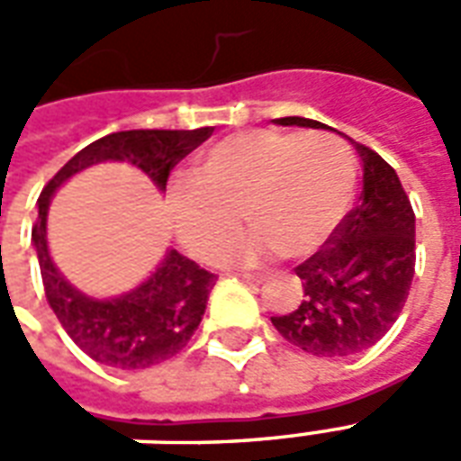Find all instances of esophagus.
Wrapping results in <instances>:
<instances>
[{"instance_id": "34e87169", "label": "esophagus", "mask_w": 461, "mask_h": 461, "mask_svg": "<svg viewBox=\"0 0 461 461\" xmlns=\"http://www.w3.org/2000/svg\"><path fill=\"white\" fill-rule=\"evenodd\" d=\"M241 281H247V284H261L264 281V276L261 274H237Z\"/></svg>"}]
</instances>
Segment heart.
I'll return each mask as SVG.
<instances>
[{
    "label": "heart",
    "instance_id": "obj_1",
    "mask_svg": "<svg viewBox=\"0 0 461 461\" xmlns=\"http://www.w3.org/2000/svg\"><path fill=\"white\" fill-rule=\"evenodd\" d=\"M353 194L356 158L339 138L237 132L202 155L197 177H172V227L190 254L214 259L247 213L258 234L235 242L220 261L257 264L274 251L301 261L339 231Z\"/></svg>",
    "mask_w": 461,
    "mask_h": 461
}]
</instances>
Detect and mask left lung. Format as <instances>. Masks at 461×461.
I'll use <instances>...</instances> for the list:
<instances>
[{
	"instance_id": "obj_1",
	"label": "left lung",
	"mask_w": 461,
	"mask_h": 461,
	"mask_svg": "<svg viewBox=\"0 0 461 461\" xmlns=\"http://www.w3.org/2000/svg\"><path fill=\"white\" fill-rule=\"evenodd\" d=\"M274 122L326 128L299 115ZM353 145L363 160L357 207L323 249L296 267L303 284L299 309L271 319L289 343L321 357L353 356L383 339L415 276V212L400 177L375 150Z\"/></svg>"
}]
</instances>
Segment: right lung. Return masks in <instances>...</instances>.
<instances>
[{"mask_svg": "<svg viewBox=\"0 0 461 461\" xmlns=\"http://www.w3.org/2000/svg\"><path fill=\"white\" fill-rule=\"evenodd\" d=\"M212 131L214 128L111 132L76 152L39 194L32 241L41 267L46 301L76 346L104 366L140 370L177 356L200 326L217 276L170 249L138 289L115 299L86 296L61 276L49 254L46 214L51 197L76 172L108 160L140 167L155 187L165 192L172 167L207 140Z\"/></svg>", "mask_w": 461, "mask_h": 461, "instance_id": "add662e5", "label": "right lung"}]
</instances>
